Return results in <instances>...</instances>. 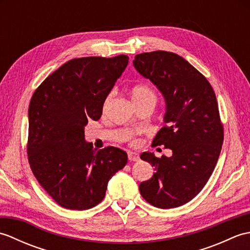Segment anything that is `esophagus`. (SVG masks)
<instances>
[{"label": "esophagus", "instance_id": "1", "mask_svg": "<svg viewBox=\"0 0 250 250\" xmlns=\"http://www.w3.org/2000/svg\"><path fill=\"white\" fill-rule=\"evenodd\" d=\"M128 158H129L130 161H139L140 160L139 153L133 152V151H129L128 152Z\"/></svg>", "mask_w": 250, "mask_h": 250}]
</instances>
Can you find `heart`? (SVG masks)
<instances>
[{
	"instance_id": "1",
	"label": "heart",
	"mask_w": 250,
	"mask_h": 250,
	"mask_svg": "<svg viewBox=\"0 0 250 250\" xmlns=\"http://www.w3.org/2000/svg\"><path fill=\"white\" fill-rule=\"evenodd\" d=\"M111 94H109L105 101V104L108 103ZM131 98L132 101H151L152 103H156V94L153 90L146 84H136L131 90Z\"/></svg>"
}]
</instances>
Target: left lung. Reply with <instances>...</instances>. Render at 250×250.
<instances>
[{
    "mask_svg": "<svg viewBox=\"0 0 250 250\" xmlns=\"http://www.w3.org/2000/svg\"><path fill=\"white\" fill-rule=\"evenodd\" d=\"M133 65L155 84L166 101L164 126L152 145L172 150L157 158L145 151L141 159L155 169L140 185L148 203L168 209L192 200L210 177L224 143L218 104L210 83L184 58L168 51L135 56Z\"/></svg>",
    "mask_w": 250,
    "mask_h": 250,
    "instance_id": "obj_1",
    "label": "left lung"
}]
</instances>
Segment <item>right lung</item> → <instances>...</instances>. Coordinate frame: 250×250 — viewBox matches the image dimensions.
<instances>
[{
    "instance_id": "obj_1",
    "label": "right lung",
    "mask_w": 250,
    "mask_h": 250,
    "mask_svg": "<svg viewBox=\"0 0 250 250\" xmlns=\"http://www.w3.org/2000/svg\"><path fill=\"white\" fill-rule=\"evenodd\" d=\"M129 57H86L64 63L35 90L29 105L28 158L42 187L60 206L84 210L104 199L109 179L128 162L117 147L97 150L84 126L103 104Z\"/></svg>"
}]
</instances>
